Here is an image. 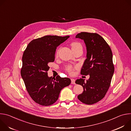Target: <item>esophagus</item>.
I'll use <instances>...</instances> for the list:
<instances>
[{
  "label": "esophagus",
  "mask_w": 131,
  "mask_h": 131,
  "mask_svg": "<svg viewBox=\"0 0 131 131\" xmlns=\"http://www.w3.org/2000/svg\"><path fill=\"white\" fill-rule=\"evenodd\" d=\"M71 84H75V80H74V79H71Z\"/></svg>",
  "instance_id": "34e87169"
}]
</instances>
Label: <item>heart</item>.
<instances>
[{"label":"heart","mask_w":131,"mask_h":131,"mask_svg":"<svg viewBox=\"0 0 131 131\" xmlns=\"http://www.w3.org/2000/svg\"><path fill=\"white\" fill-rule=\"evenodd\" d=\"M71 49L72 50L73 49H76L79 47H82L80 43L77 42H73L71 43ZM67 70L70 73H72L73 72V68L71 66H68L66 68Z\"/></svg>","instance_id":"1"}]
</instances>
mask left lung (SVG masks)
Masks as SVG:
<instances>
[{
  "instance_id": "8db88e82",
  "label": "left lung",
  "mask_w": 131,
  "mask_h": 131,
  "mask_svg": "<svg viewBox=\"0 0 131 131\" xmlns=\"http://www.w3.org/2000/svg\"><path fill=\"white\" fill-rule=\"evenodd\" d=\"M76 38L83 40L86 48V59L81 74L90 75L86 81L82 78L76 80L75 83L83 88L78 99L84 104L92 105L103 99L110 86L114 73L113 53L109 45L98 34L81 32Z\"/></svg>"
}]
</instances>
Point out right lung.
I'll list each match as a JSON object with an SVG mask.
<instances>
[{
	"mask_svg": "<svg viewBox=\"0 0 131 131\" xmlns=\"http://www.w3.org/2000/svg\"><path fill=\"white\" fill-rule=\"evenodd\" d=\"M69 37L46 36L32 40L24 52L21 74L28 94L37 104L52 105L62 89L71 83L68 78L49 77L47 72L49 63L54 61L56 49Z\"/></svg>",
	"mask_w": 131,
	"mask_h": 131,
	"instance_id": "obj_1",
	"label": "right lung"
}]
</instances>
